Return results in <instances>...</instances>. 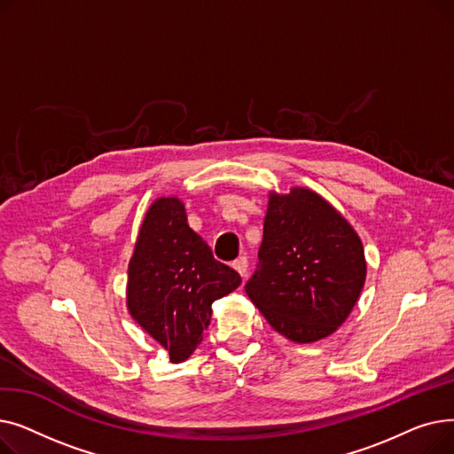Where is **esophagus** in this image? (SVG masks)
<instances>
[{
	"label": "esophagus",
	"instance_id": "obj_1",
	"mask_svg": "<svg viewBox=\"0 0 454 454\" xmlns=\"http://www.w3.org/2000/svg\"><path fill=\"white\" fill-rule=\"evenodd\" d=\"M231 267L245 278V276H247V272H248V259H247L245 255L237 257V259L233 261V263H231Z\"/></svg>",
	"mask_w": 454,
	"mask_h": 454
}]
</instances>
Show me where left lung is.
<instances>
[{
    "instance_id": "1",
    "label": "left lung",
    "mask_w": 454,
    "mask_h": 454,
    "mask_svg": "<svg viewBox=\"0 0 454 454\" xmlns=\"http://www.w3.org/2000/svg\"><path fill=\"white\" fill-rule=\"evenodd\" d=\"M248 298L289 340L315 342L348 318L366 279L364 248L342 215L315 191L272 193Z\"/></svg>"
}]
</instances>
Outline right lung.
<instances>
[{
  "instance_id": "right-lung-1",
  "label": "right lung",
  "mask_w": 454,
  "mask_h": 454,
  "mask_svg": "<svg viewBox=\"0 0 454 454\" xmlns=\"http://www.w3.org/2000/svg\"><path fill=\"white\" fill-rule=\"evenodd\" d=\"M241 285V276L213 257L189 228L176 197L158 199L139 228L129 265L132 318L182 363L197 349L211 320V303Z\"/></svg>"
}]
</instances>
